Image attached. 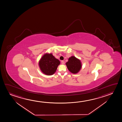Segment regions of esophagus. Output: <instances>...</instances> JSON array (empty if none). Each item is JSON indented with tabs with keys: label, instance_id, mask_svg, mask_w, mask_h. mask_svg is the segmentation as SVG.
<instances>
[{
	"label": "esophagus",
	"instance_id": "34e87169",
	"mask_svg": "<svg viewBox=\"0 0 122 122\" xmlns=\"http://www.w3.org/2000/svg\"><path fill=\"white\" fill-rule=\"evenodd\" d=\"M61 63L62 64H64V61H61Z\"/></svg>",
	"mask_w": 122,
	"mask_h": 122
}]
</instances>
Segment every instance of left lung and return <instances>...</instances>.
Listing matches in <instances>:
<instances>
[{
	"mask_svg": "<svg viewBox=\"0 0 122 122\" xmlns=\"http://www.w3.org/2000/svg\"><path fill=\"white\" fill-rule=\"evenodd\" d=\"M66 64L68 70L74 74L79 72L81 67L80 61L73 56L69 58L68 61L66 62Z\"/></svg>",
	"mask_w": 122,
	"mask_h": 122,
	"instance_id": "obj_1",
	"label": "left lung"
}]
</instances>
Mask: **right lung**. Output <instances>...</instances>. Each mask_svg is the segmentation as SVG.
<instances>
[{"label":"right lung","mask_w":122,"mask_h":122,"mask_svg":"<svg viewBox=\"0 0 122 122\" xmlns=\"http://www.w3.org/2000/svg\"><path fill=\"white\" fill-rule=\"evenodd\" d=\"M60 64V61L52 54H46L41 59L39 65L43 73L46 75H52L56 72Z\"/></svg>","instance_id":"1"}]
</instances>
